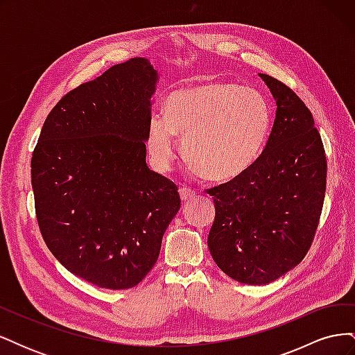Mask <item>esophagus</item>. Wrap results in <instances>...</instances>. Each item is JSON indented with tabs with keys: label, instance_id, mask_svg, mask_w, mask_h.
Listing matches in <instances>:
<instances>
[{
	"label": "esophagus",
	"instance_id": "esophagus-1",
	"mask_svg": "<svg viewBox=\"0 0 355 355\" xmlns=\"http://www.w3.org/2000/svg\"><path fill=\"white\" fill-rule=\"evenodd\" d=\"M179 196H180L182 201H188V200H192V198L196 197V191L184 187V188L179 189Z\"/></svg>",
	"mask_w": 355,
	"mask_h": 355
}]
</instances>
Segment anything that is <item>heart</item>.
Wrapping results in <instances>:
<instances>
[{
  "instance_id": "heart-1",
  "label": "heart",
  "mask_w": 355,
  "mask_h": 355,
  "mask_svg": "<svg viewBox=\"0 0 355 355\" xmlns=\"http://www.w3.org/2000/svg\"><path fill=\"white\" fill-rule=\"evenodd\" d=\"M164 114H153L146 148L153 163L168 170L185 139V157L213 182H231L259 159L272 128L271 106L256 89L209 81L171 93Z\"/></svg>"
}]
</instances>
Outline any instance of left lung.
Returning <instances> with one entry per match:
<instances>
[{
	"label": "left lung",
	"instance_id": "1",
	"mask_svg": "<svg viewBox=\"0 0 355 355\" xmlns=\"http://www.w3.org/2000/svg\"><path fill=\"white\" fill-rule=\"evenodd\" d=\"M277 103L256 164L213 196L207 245L213 261L240 283L275 282L304 259L324 202L327 161L314 118L286 84L259 73Z\"/></svg>",
	"mask_w": 355,
	"mask_h": 355
}]
</instances>
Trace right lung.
Here are the masks:
<instances>
[{
  "mask_svg": "<svg viewBox=\"0 0 355 355\" xmlns=\"http://www.w3.org/2000/svg\"><path fill=\"white\" fill-rule=\"evenodd\" d=\"M158 73L118 63L58 102L31 159L37 220L67 270L111 290L141 283L180 209L178 187L146 164Z\"/></svg>",
  "mask_w": 355,
  "mask_h": 355,
  "instance_id": "obj_1",
  "label": "right lung"
}]
</instances>
